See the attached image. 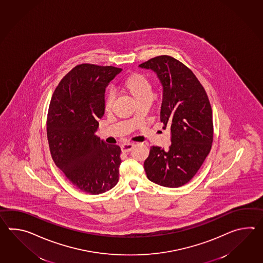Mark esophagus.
Wrapping results in <instances>:
<instances>
[{"label":"esophagus","instance_id":"esophagus-1","mask_svg":"<svg viewBox=\"0 0 263 263\" xmlns=\"http://www.w3.org/2000/svg\"><path fill=\"white\" fill-rule=\"evenodd\" d=\"M133 144L132 143H124L123 145L121 146L122 152L127 153L130 152L133 149Z\"/></svg>","mask_w":263,"mask_h":263}]
</instances>
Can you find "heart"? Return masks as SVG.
Segmentation results:
<instances>
[{
	"label": "heart",
	"mask_w": 263,
	"mask_h": 263,
	"mask_svg": "<svg viewBox=\"0 0 263 263\" xmlns=\"http://www.w3.org/2000/svg\"><path fill=\"white\" fill-rule=\"evenodd\" d=\"M123 89L134 97L138 103L151 102L153 99V88L151 82L141 73H133L124 79L122 84ZM114 103V94H106L105 99V108L110 111Z\"/></svg>",
	"instance_id": "b5f03b06"
}]
</instances>
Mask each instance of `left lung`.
Listing matches in <instances>:
<instances>
[{
    "label": "left lung",
    "instance_id": "left-lung-1",
    "mask_svg": "<svg viewBox=\"0 0 263 263\" xmlns=\"http://www.w3.org/2000/svg\"><path fill=\"white\" fill-rule=\"evenodd\" d=\"M157 74L162 86L160 122L171 130L167 150L152 146L144 161L149 180L167 187L190 181L210 154L213 140L212 110L203 86L180 61L159 55L139 65Z\"/></svg>",
    "mask_w": 263,
    "mask_h": 263
}]
</instances>
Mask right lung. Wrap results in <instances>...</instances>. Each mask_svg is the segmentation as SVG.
I'll list each match as a JSON object with an SVG mask.
<instances>
[{"label":"right lung","mask_w":263,"mask_h":263,"mask_svg":"<svg viewBox=\"0 0 263 263\" xmlns=\"http://www.w3.org/2000/svg\"><path fill=\"white\" fill-rule=\"evenodd\" d=\"M122 69L81 64L60 81L49 106L47 138L53 161L77 189L99 194L119 181L121 149L95 133L105 88Z\"/></svg>","instance_id":"right-lung-1"}]
</instances>
